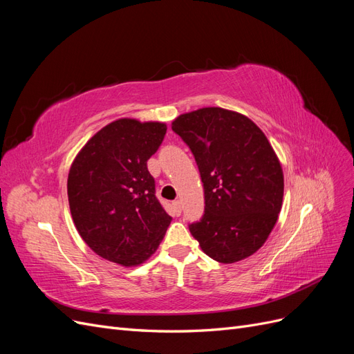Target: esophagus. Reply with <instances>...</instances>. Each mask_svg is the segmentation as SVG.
Listing matches in <instances>:
<instances>
[{"label": "esophagus", "instance_id": "esophagus-1", "mask_svg": "<svg viewBox=\"0 0 354 354\" xmlns=\"http://www.w3.org/2000/svg\"><path fill=\"white\" fill-rule=\"evenodd\" d=\"M173 205H174V209H176L177 212H181V202H180L178 199L173 202Z\"/></svg>", "mask_w": 354, "mask_h": 354}]
</instances>
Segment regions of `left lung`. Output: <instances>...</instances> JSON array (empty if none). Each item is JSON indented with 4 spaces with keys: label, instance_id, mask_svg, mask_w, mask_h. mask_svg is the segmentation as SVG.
<instances>
[{
    "label": "left lung",
    "instance_id": "left-lung-1",
    "mask_svg": "<svg viewBox=\"0 0 354 354\" xmlns=\"http://www.w3.org/2000/svg\"><path fill=\"white\" fill-rule=\"evenodd\" d=\"M177 133L194 153L205 214L189 230L212 260L248 259L269 238L283 199V171L266 134L248 116L202 108L177 116Z\"/></svg>",
    "mask_w": 354,
    "mask_h": 354
}]
</instances>
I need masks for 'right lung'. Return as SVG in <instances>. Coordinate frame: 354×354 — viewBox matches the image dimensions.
<instances>
[{"label":"right lung","instance_id":"add662e5","mask_svg":"<svg viewBox=\"0 0 354 354\" xmlns=\"http://www.w3.org/2000/svg\"><path fill=\"white\" fill-rule=\"evenodd\" d=\"M165 133V122L121 118L95 133L73 159L68 176L72 220L104 260L140 266L165 236L171 217L147 169Z\"/></svg>","mask_w":354,"mask_h":354}]
</instances>
